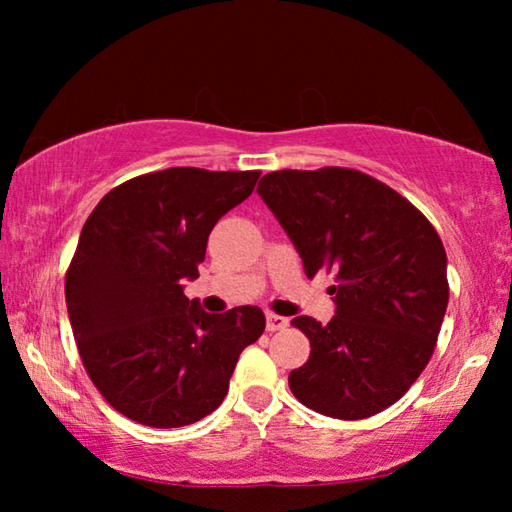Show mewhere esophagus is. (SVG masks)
Returning <instances> with one entry per match:
<instances>
[{
	"mask_svg": "<svg viewBox=\"0 0 512 512\" xmlns=\"http://www.w3.org/2000/svg\"><path fill=\"white\" fill-rule=\"evenodd\" d=\"M289 327V318L277 316V314H266V329L268 332H280V329Z\"/></svg>",
	"mask_w": 512,
	"mask_h": 512,
	"instance_id": "esophagus-1",
	"label": "esophagus"
}]
</instances>
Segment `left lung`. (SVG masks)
Returning a JSON list of instances; mask_svg holds the SVG:
<instances>
[{"mask_svg": "<svg viewBox=\"0 0 512 512\" xmlns=\"http://www.w3.org/2000/svg\"><path fill=\"white\" fill-rule=\"evenodd\" d=\"M257 194L287 232L307 277L334 271L327 325L296 316L309 339L289 388L316 413L370 418L427 366L443 325L447 255L424 214L384 183L341 167L273 171Z\"/></svg>", "mask_w": 512, "mask_h": 512, "instance_id": "1", "label": "left lung"}]
</instances>
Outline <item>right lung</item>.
<instances>
[{
    "label": "right lung",
    "mask_w": 512,
    "mask_h": 512,
    "mask_svg": "<svg viewBox=\"0 0 512 512\" xmlns=\"http://www.w3.org/2000/svg\"><path fill=\"white\" fill-rule=\"evenodd\" d=\"M259 171L171 167L126 180L85 221L65 277L67 314L92 384L121 415L173 429L228 395L259 307L207 314L189 302L216 221L253 194Z\"/></svg>",
    "instance_id": "1"
}]
</instances>
